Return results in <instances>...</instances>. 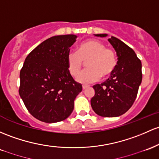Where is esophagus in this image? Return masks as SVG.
I'll return each mask as SVG.
<instances>
[{"label": "esophagus", "mask_w": 159, "mask_h": 159, "mask_svg": "<svg viewBox=\"0 0 159 159\" xmlns=\"http://www.w3.org/2000/svg\"><path fill=\"white\" fill-rule=\"evenodd\" d=\"M88 88V86H87V85H83V86H82L83 90H85V89Z\"/></svg>", "instance_id": "1"}]
</instances>
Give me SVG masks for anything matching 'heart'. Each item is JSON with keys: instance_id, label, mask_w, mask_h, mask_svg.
I'll use <instances>...</instances> for the list:
<instances>
[{"instance_id": "heart-1", "label": "heart", "mask_w": 159, "mask_h": 159, "mask_svg": "<svg viewBox=\"0 0 159 159\" xmlns=\"http://www.w3.org/2000/svg\"><path fill=\"white\" fill-rule=\"evenodd\" d=\"M88 61V69L79 75L83 62ZM118 57L114 50L106 48L98 40H88L80 44L78 51L71 50L67 55V66L72 76L77 75L78 82L88 84L109 77L116 69Z\"/></svg>"}]
</instances>
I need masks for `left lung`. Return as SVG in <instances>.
<instances>
[{
    "mask_svg": "<svg viewBox=\"0 0 159 159\" xmlns=\"http://www.w3.org/2000/svg\"><path fill=\"white\" fill-rule=\"evenodd\" d=\"M106 37V34H95ZM108 41L116 50L118 64L110 78L93 85L95 95L90 100L92 109L102 117H117L131 107L142 81V64L133 49L116 37Z\"/></svg>",
    "mask_w": 159,
    "mask_h": 159,
    "instance_id": "left-lung-1",
    "label": "left lung"
}]
</instances>
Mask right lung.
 I'll return each instance as SVG.
<instances>
[{"label":"right lung","instance_id":"1","mask_svg":"<svg viewBox=\"0 0 159 159\" xmlns=\"http://www.w3.org/2000/svg\"><path fill=\"white\" fill-rule=\"evenodd\" d=\"M76 38L75 34L53 36L25 58L20 71L19 93L28 111L39 121H63L74 109L75 99L82 86L69 72L67 55Z\"/></svg>","mask_w":159,"mask_h":159}]
</instances>
